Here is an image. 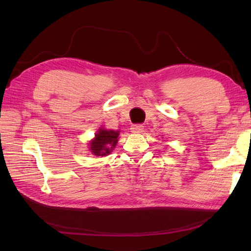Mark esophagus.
I'll use <instances>...</instances> for the list:
<instances>
[{"mask_svg": "<svg viewBox=\"0 0 251 251\" xmlns=\"http://www.w3.org/2000/svg\"><path fill=\"white\" fill-rule=\"evenodd\" d=\"M142 131H143V126H141V125H133L131 126L132 133H141Z\"/></svg>", "mask_w": 251, "mask_h": 251, "instance_id": "1", "label": "esophagus"}]
</instances>
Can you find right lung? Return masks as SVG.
Wrapping results in <instances>:
<instances>
[{"mask_svg": "<svg viewBox=\"0 0 251 251\" xmlns=\"http://www.w3.org/2000/svg\"><path fill=\"white\" fill-rule=\"evenodd\" d=\"M119 132L114 130H107L100 127L95 134V137L89 142V151L91 154L97 157H105L115 149L119 139Z\"/></svg>", "mask_w": 251, "mask_h": 251, "instance_id": "1", "label": "right lung"}]
</instances>
